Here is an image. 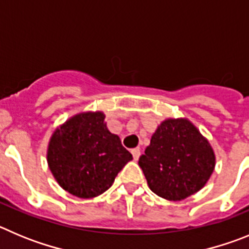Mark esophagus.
<instances>
[{
	"mask_svg": "<svg viewBox=\"0 0 249 249\" xmlns=\"http://www.w3.org/2000/svg\"><path fill=\"white\" fill-rule=\"evenodd\" d=\"M131 154H133V156H134V160H138L139 159V156H140V149H139V147H135V149H133L131 150Z\"/></svg>",
	"mask_w": 249,
	"mask_h": 249,
	"instance_id": "1",
	"label": "esophagus"
}]
</instances>
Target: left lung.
<instances>
[{
  "label": "left lung",
  "mask_w": 249,
  "mask_h": 249,
  "mask_svg": "<svg viewBox=\"0 0 249 249\" xmlns=\"http://www.w3.org/2000/svg\"><path fill=\"white\" fill-rule=\"evenodd\" d=\"M216 165L213 149L187 119H166L139 159L150 190L169 201L200 191Z\"/></svg>",
  "instance_id": "8db88e82"
}]
</instances>
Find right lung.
I'll list each match as a JSON object with an SVG mask.
<instances>
[{
	"label": "right lung",
	"mask_w": 249,
	"mask_h": 249,
	"mask_svg": "<svg viewBox=\"0 0 249 249\" xmlns=\"http://www.w3.org/2000/svg\"><path fill=\"white\" fill-rule=\"evenodd\" d=\"M104 119L102 111L79 113L57 127L49 140V169L62 189L80 198L107 191L120 170L133 160Z\"/></svg>",
	"instance_id": "obj_1"
}]
</instances>
